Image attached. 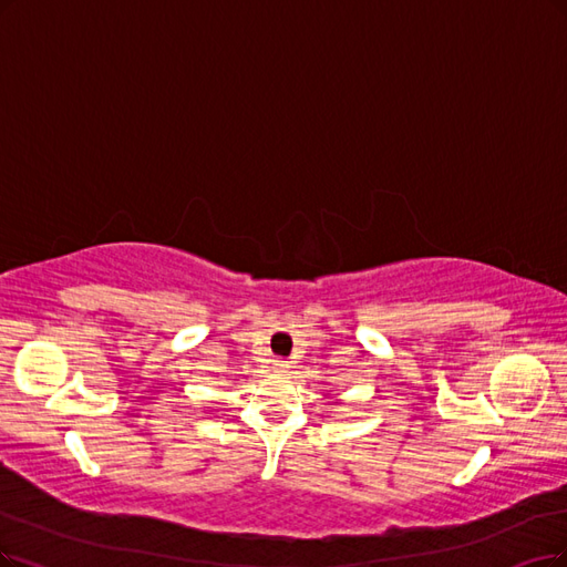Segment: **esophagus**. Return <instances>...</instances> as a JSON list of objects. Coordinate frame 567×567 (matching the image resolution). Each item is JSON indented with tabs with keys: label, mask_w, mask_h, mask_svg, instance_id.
I'll use <instances>...</instances> for the list:
<instances>
[{
	"label": "esophagus",
	"mask_w": 567,
	"mask_h": 567,
	"mask_svg": "<svg viewBox=\"0 0 567 567\" xmlns=\"http://www.w3.org/2000/svg\"><path fill=\"white\" fill-rule=\"evenodd\" d=\"M272 369L278 373H287L289 371V362L287 360H272Z\"/></svg>",
	"instance_id": "1"
}]
</instances>
